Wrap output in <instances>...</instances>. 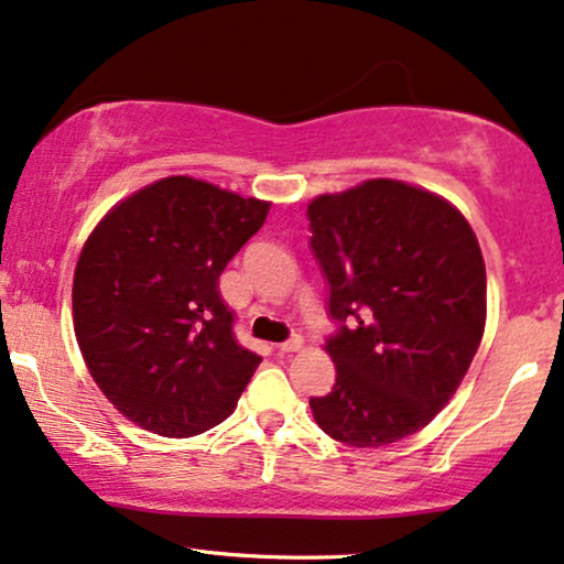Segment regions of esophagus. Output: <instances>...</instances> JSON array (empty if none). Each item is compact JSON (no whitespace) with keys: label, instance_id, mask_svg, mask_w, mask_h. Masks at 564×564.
<instances>
[{"label":"esophagus","instance_id":"esophagus-1","mask_svg":"<svg viewBox=\"0 0 564 564\" xmlns=\"http://www.w3.org/2000/svg\"><path fill=\"white\" fill-rule=\"evenodd\" d=\"M303 349V336H292L288 341L280 344V351L282 354H290V351H300Z\"/></svg>","mask_w":564,"mask_h":564}]
</instances>
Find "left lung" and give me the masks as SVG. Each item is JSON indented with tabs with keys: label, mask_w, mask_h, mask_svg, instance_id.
<instances>
[{
	"label": "left lung",
	"mask_w": 564,
	"mask_h": 564,
	"mask_svg": "<svg viewBox=\"0 0 564 564\" xmlns=\"http://www.w3.org/2000/svg\"><path fill=\"white\" fill-rule=\"evenodd\" d=\"M307 220L338 326L315 421L359 449L400 442L449 403L480 346V243L457 207L395 180L315 197Z\"/></svg>",
	"instance_id": "left-lung-1"
}]
</instances>
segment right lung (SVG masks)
I'll use <instances>...</instances> for the list:
<instances>
[{
    "label": "right lung",
    "mask_w": 564,
    "mask_h": 564,
    "mask_svg": "<svg viewBox=\"0 0 564 564\" xmlns=\"http://www.w3.org/2000/svg\"><path fill=\"white\" fill-rule=\"evenodd\" d=\"M267 213L261 199L166 176L115 205L84 243L76 341L99 390L141 429L203 434L257 372L261 357L236 341L218 276Z\"/></svg>",
    "instance_id": "right-lung-1"
}]
</instances>
